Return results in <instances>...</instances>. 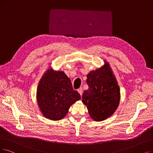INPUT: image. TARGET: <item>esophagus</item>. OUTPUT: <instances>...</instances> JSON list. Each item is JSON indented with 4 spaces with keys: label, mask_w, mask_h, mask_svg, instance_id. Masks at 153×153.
Segmentation results:
<instances>
[{
    "label": "esophagus",
    "mask_w": 153,
    "mask_h": 153,
    "mask_svg": "<svg viewBox=\"0 0 153 153\" xmlns=\"http://www.w3.org/2000/svg\"><path fill=\"white\" fill-rule=\"evenodd\" d=\"M78 93L80 94V95L82 96V94H83V88H82V87H81V88H80L79 89H78Z\"/></svg>",
    "instance_id": "esophagus-1"
}]
</instances>
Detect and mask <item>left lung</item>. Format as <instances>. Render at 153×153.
Listing matches in <instances>:
<instances>
[{
  "mask_svg": "<svg viewBox=\"0 0 153 153\" xmlns=\"http://www.w3.org/2000/svg\"><path fill=\"white\" fill-rule=\"evenodd\" d=\"M87 76L88 89L84 91L82 102L94 120H105L114 113L119 104L117 82L107 62L102 68L90 71Z\"/></svg>",
  "mask_w": 153,
  "mask_h": 153,
  "instance_id": "left-lung-1",
  "label": "left lung"
}]
</instances>
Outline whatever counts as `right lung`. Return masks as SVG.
Wrapping results in <instances>:
<instances>
[{"label":"right lung","mask_w":153,"mask_h":153,"mask_svg":"<svg viewBox=\"0 0 153 153\" xmlns=\"http://www.w3.org/2000/svg\"><path fill=\"white\" fill-rule=\"evenodd\" d=\"M80 99V95L73 90L70 78L63 71L48 70L38 85L39 107L45 117L51 120L63 119L70 106Z\"/></svg>","instance_id":"obj_1"}]
</instances>
